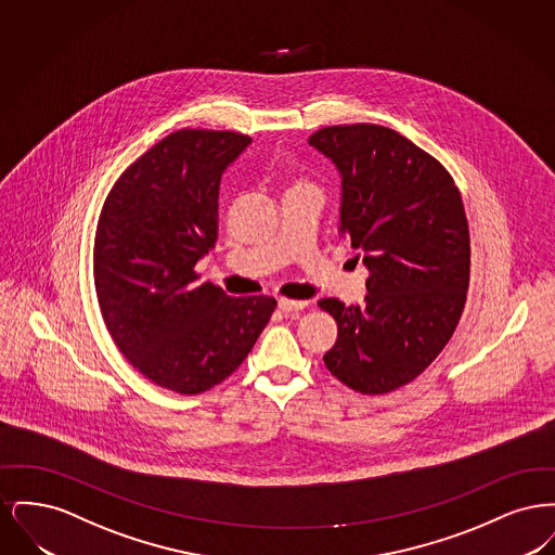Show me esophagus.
Masks as SVG:
<instances>
[{
	"label": "esophagus",
	"mask_w": 555,
	"mask_h": 555,
	"mask_svg": "<svg viewBox=\"0 0 555 555\" xmlns=\"http://www.w3.org/2000/svg\"><path fill=\"white\" fill-rule=\"evenodd\" d=\"M308 306V301H297V299H279V308L289 314V312H297V310H304Z\"/></svg>",
	"instance_id": "obj_1"
}]
</instances>
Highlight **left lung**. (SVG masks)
Wrapping results in <instances>:
<instances>
[{"instance_id": "obj_1", "label": "left lung", "mask_w": 555, "mask_h": 555, "mask_svg": "<svg viewBox=\"0 0 555 555\" xmlns=\"http://www.w3.org/2000/svg\"><path fill=\"white\" fill-rule=\"evenodd\" d=\"M308 143L341 175V235L369 268L364 306L337 297L324 364L364 396L414 380L448 345L466 304L470 233L462 195L439 159L378 125H339Z\"/></svg>"}]
</instances>
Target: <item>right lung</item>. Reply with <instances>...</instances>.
<instances>
[{
	"instance_id": "obj_1",
	"label": "right lung",
	"mask_w": 555,
	"mask_h": 555,
	"mask_svg": "<svg viewBox=\"0 0 555 555\" xmlns=\"http://www.w3.org/2000/svg\"><path fill=\"white\" fill-rule=\"evenodd\" d=\"M251 143L233 131L170 132L120 175L93 247L107 331L145 378L181 396L210 391L241 366L276 299L199 285L195 264L218 235L224 170Z\"/></svg>"
}]
</instances>
